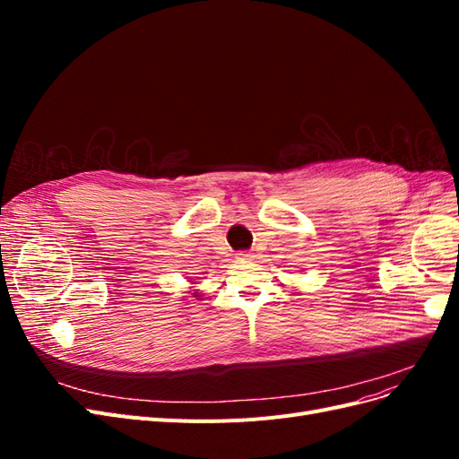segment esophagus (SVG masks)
<instances>
[{
  "instance_id": "obj_1",
  "label": "esophagus",
  "mask_w": 459,
  "mask_h": 459,
  "mask_svg": "<svg viewBox=\"0 0 459 459\" xmlns=\"http://www.w3.org/2000/svg\"><path fill=\"white\" fill-rule=\"evenodd\" d=\"M253 253H248V251H245V253H239V260H253Z\"/></svg>"
}]
</instances>
